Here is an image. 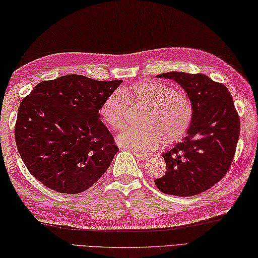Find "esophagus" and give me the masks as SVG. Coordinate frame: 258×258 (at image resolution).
Returning <instances> with one entry per match:
<instances>
[{
	"instance_id": "1",
	"label": "esophagus",
	"mask_w": 258,
	"mask_h": 258,
	"mask_svg": "<svg viewBox=\"0 0 258 258\" xmlns=\"http://www.w3.org/2000/svg\"><path fill=\"white\" fill-rule=\"evenodd\" d=\"M135 156H136L137 159L140 160V161H145V160L149 159V156H146V154H142V153H139V152H135Z\"/></svg>"
}]
</instances>
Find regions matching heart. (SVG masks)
Wrapping results in <instances>:
<instances>
[{"instance_id": "heart-1", "label": "heart", "mask_w": 258, "mask_h": 258, "mask_svg": "<svg viewBox=\"0 0 258 258\" xmlns=\"http://www.w3.org/2000/svg\"><path fill=\"white\" fill-rule=\"evenodd\" d=\"M127 98L135 105L145 106L139 128H125L117 137L124 148L149 153L162 142L172 145L180 141L190 129L194 109L191 99L183 91L161 81L139 82L108 95L99 107L102 122L112 129L124 124Z\"/></svg>"}]
</instances>
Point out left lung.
I'll return each mask as SVG.
<instances>
[{
	"mask_svg": "<svg viewBox=\"0 0 258 258\" xmlns=\"http://www.w3.org/2000/svg\"><path fill=\"white\" fill-rule=\"evenodd\" d=\"M156 77L179 84L191 99L194 114L184 138L162 154L167 172L154 183L170 196H197L216 184L233 161L239 137L233 98L224 85L203 74L169 72Z\"/></svg>",
	"mask_w": 258,
	"mask_h": 258,
	"instance_id": "obj_1",
	"label": "left lung"
}]
</instances>
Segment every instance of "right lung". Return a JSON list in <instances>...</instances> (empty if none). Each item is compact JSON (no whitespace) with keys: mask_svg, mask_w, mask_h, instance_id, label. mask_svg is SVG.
I'll list each match as a JSON object with an SVG mask.
<instances>
[{"mask_svg":"<svg viewBox=\"0 0 258 258\" xmlns=\"http://www.w3.org/2000/svg\"><path fill=\"white\" fill-rule=\"evenodd\" d=\"M121 83L66 75L33 88L21 101L15 124L17 150L32 175L67 194L100 179L119 149L99 107Z\"/></svg>","mask_w":258,"mask_h":258,"instance_id":"1","label":"right lung"}]
</instances>
